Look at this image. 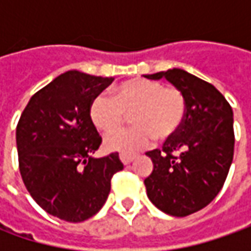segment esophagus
I'll return each mask as SVG.
<instances>
[{
    "instance_id": "1",
    "label": "esophagus",
    "mask_w": 251,
    "mask_h": 251,
    "mask_svg": "<svg viewBox=\"0 0 251 251\" xmlns=\"http://www.w3.org/2000/svg\"><path fill=\"white\" fill-rule=\"evenodd\" d=\"M134 159H135V155L134 153H127V152H121L120 153V160L124 165H128Z\"/></svg>"
}]
</instances>
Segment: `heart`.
Segmentation results:
<instances>
[{
	"instance_id": "obj_1",
	"label": "heart",
	"mask_w": 251,
	"mask_h": 251,
	"mask_svg": "<svg viewBox=\"0 0 251 251\" xmlns=\"http://www.w3.org/2000/svg\"><path fill=\"white\" fill-rule=\"evenodd\" d=\"M131 111L134 126L107 134L106 150L134 152L148 147L153 138H170L184 121L186 98L176 86L135 78L116 86L113 99L96 96L91 103L89 116L98 130L109 132L118 128Z\"/></svg>"
}]
</instances>
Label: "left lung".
<instances>
[{"mask_svg":"<svg viewBox=\"0 0 251 251\" xmlns=\"http://www.w3.org/2000/svg\"><path fill=\"white\" fill-rule=\"evenodd\" d=\"M166 81L186 98V116L162 150L147 152L153 170L144 180L151 202L173 217L194 214L217 197L233 160V111L211 83L184 70L145 75Z\"/></svg>","mask_w":251,"mask_h":251,"instance_id":"left-lung-1","label":"left lung"}]
</instances>
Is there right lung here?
<instances>
[{"instance_id": "right-lung-1", "label": "right lung", "mask_w": 251, "mask_h": 251, "mask_svg": "<svg viewBox=\"0 0 251 251\" xmlns=\"http://www.w3.org/2000/svg\"><path fill=\"white\" fill-rule=\"evenodd\" d=\"M114 78L67 71L36 92L16 126L19 170L34 201L53 217L82 222L106 202L119 153L92 155L101 137L92 123V100Z\"/></svg>"}]
</instances>
